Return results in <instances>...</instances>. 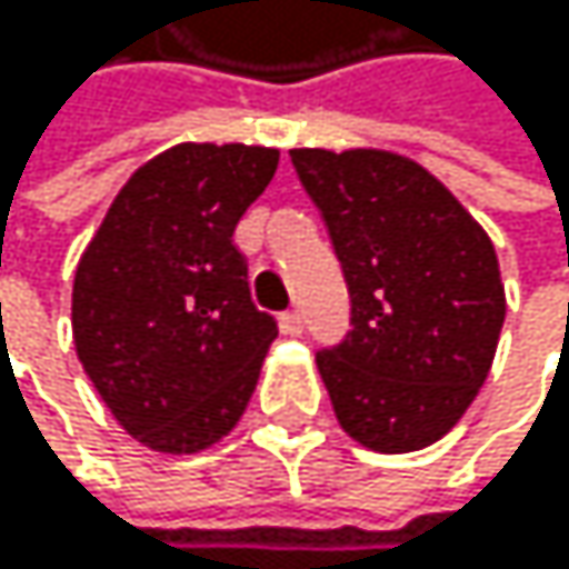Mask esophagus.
I'll return each mask as SVG.
<instances>
[{
  "label": "esophagus",
  "instance_id": "esophagus-1",
  "mask_svg": "<svg viewBox=\"0 0 569 569\" xmlns=\"http://www.w3.org/2000/svg\"><path fill=\"white\" fill-rule=\"evenodd\" d=\"M279 327H282V335H290V338H297V335H303V317H300V310H287L279 317Z\"/></svg>",
  "mask_w": 569,
  "mask_h": 569
}]
</instances>
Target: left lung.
<instances>
[{"label": "left lung", "mask_w": 569, "mask_h": 569, "mask_svg": "<svg viewBox=\"0 0 569 569\" xmlns=\"http://www.w3.org/2000/svg\"><path fill=\"white\" fill-rule=\"evenodd\" d=\"M351 297L317 351L348 437L379 453L437 443L488 379L506 287L485 228L420 163L386 149H290Z\"/></svg>", "instance_id": "1"}]
</instances>
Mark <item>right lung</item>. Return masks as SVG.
Wrapping results in <instances>:
<instances>
[{"instance_id":"right-lung-1","label":"right lung","mask_w":569,"mask_h":569,"mask_svg":"<svg viewBox=\"0 0 569 569\" xmlns=\"http://www.w3.org/2000/svg\"><path fill=\"white\" fill-rule=\"evenodd\" d=\"M276 163L266 146L180 142L129 177L78 262V358L122 430L160 453H198L242 420L279 335L231 242Z\"/></svg>"}]
</instances>
